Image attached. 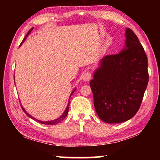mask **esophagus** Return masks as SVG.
Wrapping results in <instances>:
<instances>
[{
  "mask_svg": "<svg viewBox=\"0 0 160 160\" xmlns=\"http://www.w3.org/2000/svg\"><path fill=\"white\" fill-rule=\"evenodd\" d=\"M91 78H92L91 73H90V72H85V73L83 75L82 80H83L84 81H85V82H88L89 80H90Z\"/></svg>",
  "mask_w": 160,
  "mask_h": 160,
  "instance_id": "obj_1",
  "label": "esophagus"
}]
</instances>
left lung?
Listing matches in <instances>:
<instances>
[{"label":"left lung","instance_id":"obj_1","mask_svg":"<svg viewBox=\"0 0 160 160\" xmlns=\"http://www.w3.org/2000/svg\"><path fill=\"white\" fill-rule=\"evenodd\" d=\"M125 46L120 53L99 61L90 85L97 115L107 123L133 117L147 88L148 58L138 38L126 29Z\"/></svg>","mask_w":160,"mask_h":160}]
</instances>
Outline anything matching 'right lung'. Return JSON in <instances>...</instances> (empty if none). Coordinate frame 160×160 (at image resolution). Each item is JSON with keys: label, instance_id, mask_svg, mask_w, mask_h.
<instances>
[{"label": "right lung", "instance_id": "right-lung-1", "mask_svg": "<svg viewBox=\"0 0 160 160\" xmlns=\"http://www.w3.org/2000/svg\"><path fill=\"white\" fill-rule=\"evenodd\" d=\"M33 29H34V28H32L31 29H29V31L28 32V34H26V36L25 37V38H24V39L22 40V43H21V44H20V46L22 44V43L25 41L26 40V39H27V37H28V36H29V34L31 33V32L33 30ZM15 77V76H14ZM14 81H15V78H14ZM76 90V89H74L73 90V91L72 92H71V94H70V97H71V95L72 94L74 93V92ZM69 104H70V99H69V100H68V105H67V107H66V110L64 111V112L63 113V114H62L60 117L59 118H57L56 119H54V120H52V121H39V120H38V119H37V118H34L33 116H32L30 114H29V113L26 112V111L25 110V109H24L23 108V107L22 106V104H21V107H22V110H23V112H25L27 115H28L29 118H32L33 119V120H34V121H37V122H39V123H42V124H47V125H55V124H57V123H61L62 121L63 120V119L66 117L67 116V115H68V109H69Z\"/></svg>", "mask_w": 160, "mask_h": 160}]
</instances>
